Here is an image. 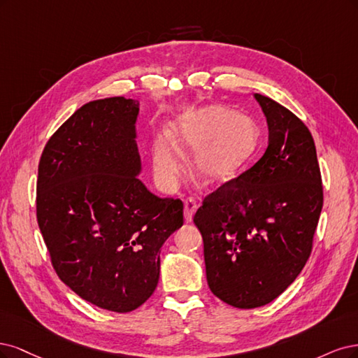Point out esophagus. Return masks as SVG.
<instances>
[{
    "mask_svg": "<svg viewBox=\"0 0 358 358\" xmlns=\"http://www.w3.org/2000/svg\"><path fill=\"white\" fill-rule=\"evenodd\" d=\"M198 201H196L194 198H187L186 201H184V220H186L187 223L192 222V218L196 213V210H198Z\"/></svg>",
    "mask_w": 358,
    "mask_h": 358,
    "instance_id": "34e87169",
    "label": "esophagus"
}]
</instances>
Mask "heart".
Returning a JSON list of instances; mask_svg holds the SVG:
<instances>
[{
  "label": "heart",
  "instance_id": "obj_1",
  "mask_svg": "<svg viewBox=\"0 0 358 358\" xmlns=\"http://www.w3.org/2000/svg\"><path fill=\"white\" fill-rule=\"evenodd\" d=\"M259 145V131L250 117L222 106L182 113L171 132L152 143V164L159 182L166 189L177 184L181 156L193 152L190 169L205 186H218L238 177Z\"/></svg>",
  "mask_w": 358,
  "mask_h": 358
}]
</instances>
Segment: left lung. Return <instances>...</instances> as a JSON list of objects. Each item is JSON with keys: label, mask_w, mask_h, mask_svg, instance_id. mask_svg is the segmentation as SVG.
<instances>
[{"label": "left lung", "mask_w": 358, "mask_h": 358, "mask_svg": "<svg viewBox=\"0 0 358 358\" xmlns=\"http://www.w3.org/2000/svg\"><path fill=\"white\" fill-rule=\"evenodd\" d=\"M268 122L264 155L210 193L193 222L210 290L230 306L272 302L303 269L322 208L314 138L276 101L255 94Z\"/></svg>", "instance_id": "8db88e82"}]
</instances>
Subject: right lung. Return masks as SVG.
<instances>
[{"mask_svg":"<svg viewBox=\"0 0 358 358\" xmlns=\"http://www.w3.org/2000/svg\"><path fill=\"white\" fill-rule=\"evenodd\" d=\"M140 102L90 101L45 144L37 220L53 268L86 302L131 313L153 294L160 248L182 226V202L138 178Z\"/></svg>","mask_w":358,"mask_h":358,"instance_id":"add662e5","label":"right lung"}]
</instances>
